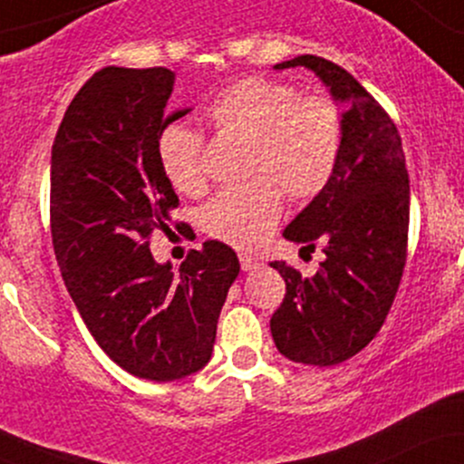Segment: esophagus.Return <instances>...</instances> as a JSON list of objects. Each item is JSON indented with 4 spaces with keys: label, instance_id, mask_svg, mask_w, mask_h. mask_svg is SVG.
<instances>
[{
    "label": "esophagus",
    "instance_id": "34e87169",
    "mask_svg": "<svg viewBox=\"0 0 464 464\" xmlns=\"http://www.w3.org/2000/svg\"><path fill=\"white\" fill-rule=\"evenodd\" d=\"M239 264H242L244 273H253V270H257L259 266H262V264L257 262V259L248 257V255H239Z\"/></svg>",
    "mask_w": 464,
    "mask_h": 464
}]
</instances>
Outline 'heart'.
Returning <instances> with one entry per match:
<instances>
[{
    "instance_id": "heart-1",
    "label": "heart",
    "mask_w": 464,
    "mask_h": 464,
    "mask_svg": "<svg viewBox=\"0 0 464 464\" xmlns=\"http://www.w3.org/2000/svg\"><path fill=\"white\" fill-rule=\"evenodd\" d=\"M218 132L246 137L250 183L222 189L202 209L211 237L250 250L262 246L284 211V188L295 200L321 194L338 165L343 111L329 95H301L292 84L244 78L228 84L205 111ZM161 172L180 194L205 188L202 135L183 124L165 126L157 141Z\"/></svg>"
}]
</instances>
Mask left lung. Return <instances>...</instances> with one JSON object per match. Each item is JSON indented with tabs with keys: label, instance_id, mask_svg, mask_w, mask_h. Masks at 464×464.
Segmentation results:
<instances>
[{
	"label": "left lung",
	"instance_id": "obj_1",
	"mask_svg": "<svg viewBox=\"0 0 464 464\" xmlns=\"http://www.w3.org/2000/svg\"><path fill=\"white\" fill-rule=\"evenodd\" d=\"M290 67L310 69L344 104V140L334 177L284 231L303 248L321 244L324 262L307 279L285 262L270 264L285 281L270 332L287 360L334 366L375 338L395 301L406 266L410 180L397 126L358 80L312 54L275 65Z\"/></svg>",
	"mask_w": 464,
	"mask_h": 464
}]
</instances>
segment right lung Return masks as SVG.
I'll return each mask as SVG.
<instances>
[{
    "label": "right lung",
    "instance_id": "1",
    "mask_svg": "<svg viewBox=\"0 0 464 464\" xmlns=\"http://www.w3.org/2000/svg\"><path fill=\"white\" fill-rule=\"evenodd\" d=\"M174 73L104 67L72 100L52 146V242L80 316L115 364L174 382L211 360L236 250L205 242L179 270L154 262L150 236L172 220L179 196L157 141L191 109L168 113Z\"/></svg>",
    "mask_w": 464,
    "mask_h": 464
}]
</instances>
